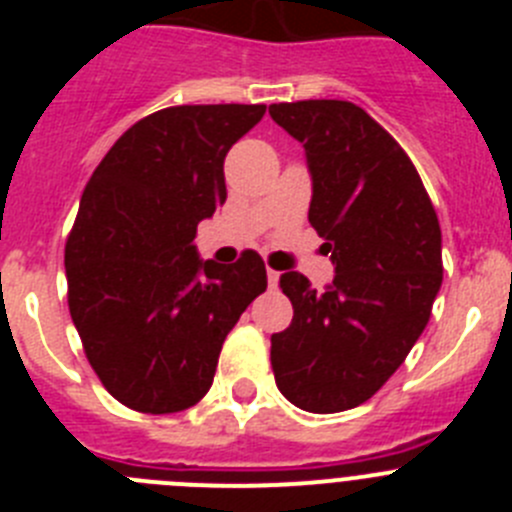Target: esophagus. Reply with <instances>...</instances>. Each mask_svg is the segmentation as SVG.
I'll use <instances>...</instances> for the list:
<instances>
[{"label": "esophagus", "mask_w": 512, "mask_h": 512, "mask_svg": "<svg viewBox=\"0 0 512 512\" xmlns=\"http://www.w3.org/2000/svg\"><path fill=\"white\" fill-rule=\"evenodd\" d=\"M266 279H269V287H277V282H279V271L266 269Z\"/></svg>", "instance_id": "1"}]
</instances>
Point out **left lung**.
Masks as SVG:
<instances>
[{
  "label": "left lung",
  "mask_w": 512,
  "mask_h": 512,
  "mask_svg": "<svg viewBox=\"0 0 512 512\" xmlns=\"http://www.w3.org/2000/svg\"><path fill=\"white\" fill-rule=\"evenodd\" d=\"M269 115L305 148L307 217L336 264L325 292L300 271L279 277L295 318L271 336V369L292 405L341 413L397 372L428 325L441 225L408 153L354 102H282Z\"/></svg>",
  "instance_id": "left-lung-1"
}]
</instances>
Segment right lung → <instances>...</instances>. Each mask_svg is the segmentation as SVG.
<instances>
[{"label":"right lung","instance_id":"obj_1","mask_svg":"<svg viewBox=\"0 0 512 512\" xmlns=\"http://www.w3.org/2000/svg\"><path fill=\"white\" fill-rule=\"evenodd\" d=\"M266 104H179L117 138L81 194L66 241L69 310L104 390L130 410L202 400L225 336L266 289V266L202 261L197 225L228 197L230 146Z\"/></svg>","mask_w":512,"mask_h":512}]
</instances>
